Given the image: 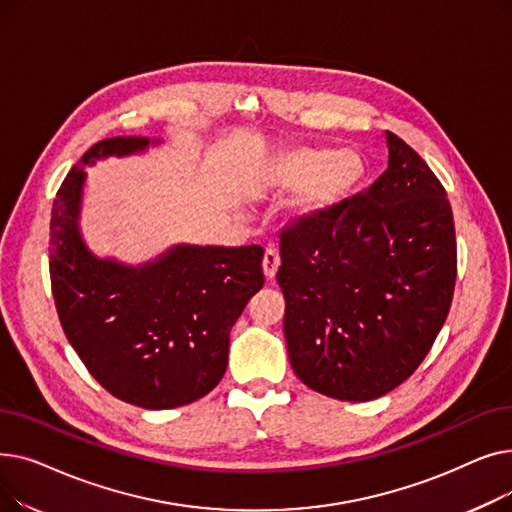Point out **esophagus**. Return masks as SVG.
Listing matches in <instances>:
<instances>
[{
  "instance_id": "obj_1",
  "label": "esophagus",
  "mask_w": 512,
  "mask_h": 512,
  "mask_svg": "<svg viewBox=\"0 0 512 512\" xmlns=\"http://www.w3.org/2000/svg\"><path fill=\"white\" fill-rule=\"evenodd\" d=\"M280 267V255L276 249H267L263 255V274L267 280H272Z\"/></svg>"
}]
</instances>
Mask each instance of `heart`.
Masks as SVG:
<instances>
[{"label":"heart","mask_w":512,"mask_h":512,"mask_svg":"<svg viewBox=\"0 0 512 512\" xmlns=\"http://www.w3.org/2000/svg\"><path fill=\"white\" fill-rule=\"evenodd\" d=\"M361 176L363 161L355 153L299 149L280 161L274 182L290 191L305 188L299 201V215L315 218L338 205L357 186Z\"/></svg>","instance_id":"obj_1"}]
</instances>
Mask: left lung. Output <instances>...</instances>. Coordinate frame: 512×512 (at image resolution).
Here are the masks:
<instances>
[{"instance_id": "8db88e82", "label": "left lung", "mask_w": 512, "mask_h": 512, "mask_svg": "<svg viewBox=\"0 0 512 512\" xmlns=\"http://www.w3.org/2000/svg\"><path fill=\"white\" fill-rule=\"evenodd\" d=\"M388 170L363 193L280 232L284 336L311 390L380 398L421 365L456 282L452 207L442 182L394 132Z\"/></svg>"}]
</instances>
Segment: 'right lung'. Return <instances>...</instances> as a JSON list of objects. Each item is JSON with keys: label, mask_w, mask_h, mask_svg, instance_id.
<instances>
[{"label": "right lung", "mask_w": 512, "mask_h": 512, "mask_svg": "<svg viewBox=\"0 0 512 512\" xmlns=\"http://www.w3.org/2000/svg\"><path fill=\"white\" fill-rule=\"evenodd\" d=\"M149 145L103 139L68 172L51 207L49 276L64 334L93 378L130 405L174 409L224 378L230 330L263 286V249L178 245L139 267L95 257L78 230L85 168Z\"/></svg>", "instance_id": "right-lung-1"}]
</instances>
